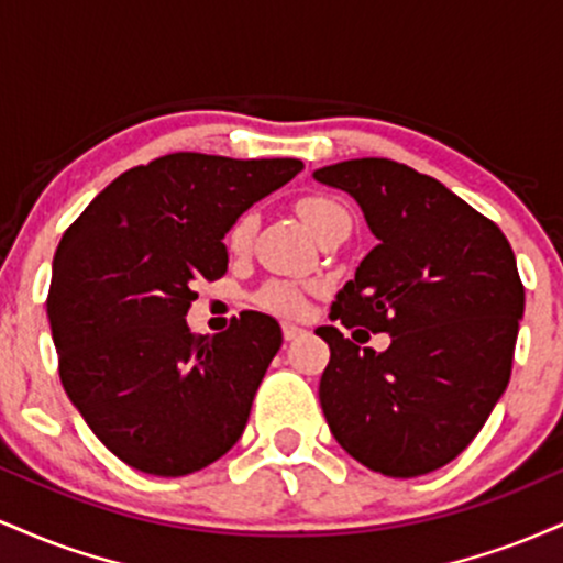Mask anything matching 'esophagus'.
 <instances>
[{"label": "esophagus", "instance_id": "esophagus-1", "mask_svg": "<svg viewBox=\"0 0 563 563\" xmlns=\"http://www.w3.org/2000/svg\"><path fill=\"white\" fill-rule=\"evenodd\" d=\"M301 333H303V328H299V325H290V322H283V339H286V341L299 339Z\"/></svg>", "mask_w": 563, "mask_h": 563}]
</instances>
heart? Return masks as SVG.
<instances>
[{
    "label": "heart",
    "instance_id": "heart-1",
    "mask_svg": "<svg viewBox=\"0 0 563 563\" xmlns=\"http://www.w3.org/2000/svg\"><path fill=\"white\" fill-rule=\"evenodd\" d=\"M296 211L303 219L309 230L314 235H320L328 224L335 222V219L349 217L346 206L341 200H335L331 196H322V192H312V196H303L296 203ZM254 228H256V217L251 211H245L232 222V228L228 232V245L232 251H245L249 249L251 238H254ZM307 296H309V286L296 280H269L254 294V303L262 307L264 312L273 314H283V318H299L307 309Z\"/></svg>",
    "mask_w": 563,
    "mask_h": 563
}]
</instances>
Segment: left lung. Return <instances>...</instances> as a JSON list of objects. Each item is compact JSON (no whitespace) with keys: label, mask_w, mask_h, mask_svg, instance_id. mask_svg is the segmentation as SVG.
I'll return each instance as SVG.
<instances>
[{"label":"left lung","mask_w":563,"mask_h":563,"mask_svg":"<svg viewBox=\"0 0 563 563\" xmlns=\"http://www.w3.org/2000/svg\"><path fill=\"white\" fill-rule=\"evenodd\" d=\"M314 179L357 200L378 238L328 314L365 331H314L331 346L325 421L354 461L384 476L448 466L508 386L525 314L514 249L493 219L397 161H341ZM367 330L389 332L390 349L360 350Z\"/></svg>","instance_id":"left-lung-1"}]
</instances>
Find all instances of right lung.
<instances>
[{
    "instance_id": "add662e5",
    "label": "right lung",
    "mask_w": 563,
    "mask_h": 563,
    "mask_svg": "<svg viewBox=\"0 0 563 563\" xmlns=\"http://www.w3.org/2000/svg\"><path fill=\"white\" fill-rule=\"evenodd\" d=\"M301 169L169 153L115 177L63 232L47 294L57 373L126 466L185 476L241 439L280 325L243 312L224 333L196 335L185 314L198 283L228 273L232 222Z\"/></svg>"
}]
</instances>
